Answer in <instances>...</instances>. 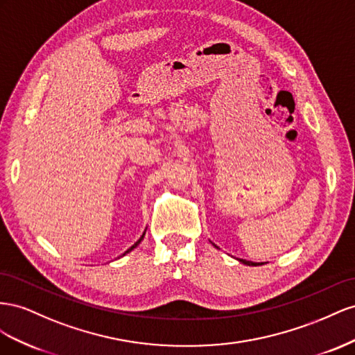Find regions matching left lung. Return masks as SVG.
Returning a JSON list of instances; mask_svg holds the SVG:
<instances>
[{
  "label": "left lung",
  "instance_id": "left-lung-1",
  "mask_svg": "<svg viewBox=\"0 0 355 355\" xmlns=\"http://www.w3.org/2000/svg\"><path fill=\"white\" fill-rule=\"evenodd\" d=\"M216 247V244H212ZM241 263H244V265H247V266H260V265H263V263H256V261H248V260H245V259H238Z\"/></svg>",
  "mask_w": 355,
  "mask_h": 355
}]
</instances>
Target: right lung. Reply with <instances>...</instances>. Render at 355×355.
Wrapping results in <instances>:
<instances>
[{
  "mask_svg": "<svg viewBox=\"0 0 355 355\" xmlns=\"http://www.w3.org/2000/svg\"><path fill=\"white\" fill-rule=\"evenodd\" d=\"M144 235H146V230H144V234H143V235H141V238H139V239H138V241H137V242H135V244H134V245H132V247H130V248H128V250H126V251H125V252H123V254H121V256H125V254H128V252H130V251H132V250H134V248H137V247H138V245H139V242H141V241H143V239H144ZM121 256H120V257H121Z\"/></svg>",
  "mask_w": 355,
  "mask_h": 355,
  "instance_id": "1",
  "label": "right lung"
}]
</instances>
